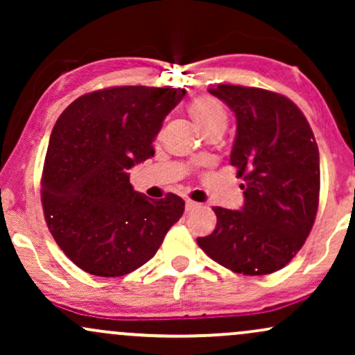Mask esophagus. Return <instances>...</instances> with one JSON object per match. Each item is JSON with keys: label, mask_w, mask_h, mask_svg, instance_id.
I'll return each instance as SVG.
<instances>
[{"label": "esophagus", "mask_w": 355, "mask_h": 355, "mask_svg": "<svg viewBox=\"0 0 355 355\" xmlns=\"http://www.w3.org/2000/svg\"><path fill=\"white\" fill-rule=\"evenodd\" d=\"M198 207H200V203H197L193 200H187L185 202V209L187 210H195V209H198Z\"/></svg>", "instance_id": "obj_1"}]
</instances>
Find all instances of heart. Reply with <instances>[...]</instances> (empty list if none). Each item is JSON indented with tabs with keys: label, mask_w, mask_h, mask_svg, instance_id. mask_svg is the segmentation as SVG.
<instances>
[{
	"label": "heart",
	"mask_w": 355,
	"mask_h": 355,
	"mask_svg": "<svg viewBox=\"0 0 355 355\" xmlns=\"http://www.w3.org/2000/svg\"><path fill=\"white\" fill-rule=\"evenodd\" d=\"M189 113L203 133L214 128L225 130L229 120L223 105L210 95H202L191 100L189 103Z\"/></svg>",
	"instance_id": "obj_1"
}]
</instances>
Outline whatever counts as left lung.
<instances>
[{
	"label": "left lung",
	"mask_w": 355,
	"mask_h": 355,
	"mask_svg": "<svg viewBox=\"0 0 355 355\" xmlns=\"http://www.w3.org/2000/svg\"><path fill=\"white\" fill-rule=\"evenodd\" d=\"M209 92L237 118L230 164L243 177V207H214L217 227L198 247L243 275H267L294 259L319 207V148L307 118L279 93L217 85Z\"/></svg>",
	"instance_id": "1"
}]
</instances>
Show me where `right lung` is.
Masks as SVG:
<instances>
[{"instance_id":"1","label":"right lung","mask_w":355,"mask_h":355,"mask_svg":"<svg viewBox=\"0 0 355 355\" xmlns=\"http://www.w3.org/2000/svg\"><path fill=\"white\" fill-rule=\"evenodd\" d=\"M182 88L113 87L76 98L56 120L42 178L44 220L81 270L120 277L157 254L185 202L133 190L128 170L153 157Z\"/></svg>"}]
</instances>
